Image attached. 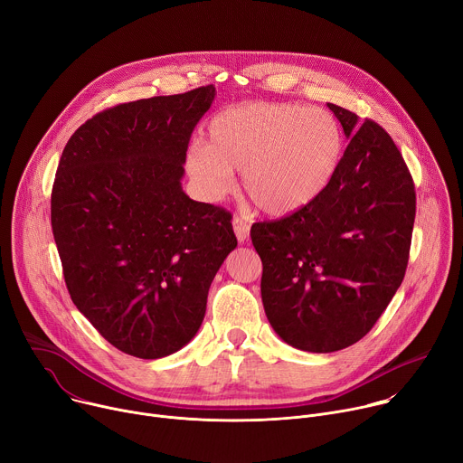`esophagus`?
<instances>
[{"label":"esophagus","mask_w":463,"mask_h":463,"mask_svg":"<svg viewBox=\"0 0 463 463\" xmlns=\"http://www.w3.org/2000/svg\"><path fill=\"white\" fill-rule=\"evenodd\" d=\"M232 229H234V234H236V238H238L240 243H243V241L249 238L250 227H249L247 222H243L241 218H234V220H232Z\"/></svg>","instance_id":"34e87169"}]
</instances>
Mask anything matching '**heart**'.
<instances>
[{
	"mask_svg": "<svg viewBox=\"0 0 463 463\" xmlns=\"http://www.w3.org/2000/svg\"><path fill=\"white\" fill-rule=\"evenodd\" d=\"M343 150L337 120L324 109L289 102H247L225 108L209 124V145H190L184 166L211 202L243 170L249 200L269 216L306 205L334 177Z\"/></svg>",
	"mask_w": 463,
	"mask_h": 463,
	"instance_id": "b5f03b06",
	"label": "heart"
}]
</instances>
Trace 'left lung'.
Instances as JSON below:
<instances>
[{"instance_id":"obj_1","label":"left lung","mask_w":463,"mask_h":463,"mask_svg":"<svg viewBox=\"0 0 463 463\" xmlns=\"http://www.w3.org/2000/svg\"><path fill=\"white\" fill-rule=\"evenodd\" d=\"M350 145L304 209L250 227L261 302L293 348L329 354L361 341L403 282L416 218L412 175L373 120L327 104Z\"/></svg>"}]
</instances>
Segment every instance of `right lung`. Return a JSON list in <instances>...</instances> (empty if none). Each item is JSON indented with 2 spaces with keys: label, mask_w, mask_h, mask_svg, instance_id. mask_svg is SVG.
<instances>
[{
  "label": "right lung",
  "mask_w": 463,
  "mask_h": 463,
  "mask_svg": "<svg viewBox=\"0 0 463 463\" xmlns=\"http://www.w3.org/2000/svg\"><path fill=\"white\" fill-rule=\"evenodd\" d=\"M216 88L126 102L65 145L51 225L79 311L117 350L159 359L200 329L209 288L238 245L232 216L183 192L192 131Z\"/></svg>",
  "instance_id": "add662e5"
}]
</instances>
